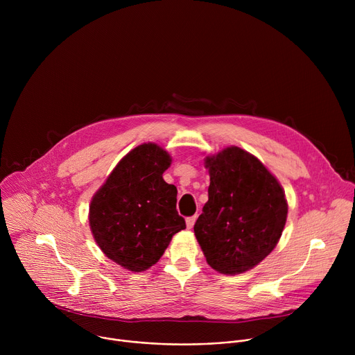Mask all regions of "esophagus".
Wrapping results in <instances>:
<instances>
[{
  "mask_svg": "<svg viewBox=\"0 0 355 355\" xmlns=\"http://www.w3.org/2000/svg\"><path fill=\"white\" fill-rule=\"evenodd\" d=\"M195 220H196V215L187 218V220H185V222H187V227H188V229H192L193 225H195Z\"/></svg>",
  "mask_w": 355,
  "mask_h": 355,
  "instance_id": "esophagus-1",
  "label": "esophagus"
}]
</instances>
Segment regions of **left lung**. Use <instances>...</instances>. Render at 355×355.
<instances>
[{"label":"left lung","instance_id":"obj_1","mask_svg":"<svg viewBox=\"0 0 355 355\" xmlns=\"http://www.w3.org/2000/svg\"><path fill=\"white\" fill-rule=\"evenodd\" d=\"M211 184L193 232L208 264L236 275L261 263L282 234L288 204L278 180L245 150L230 146L205 159Z\"/></svg>","mask_w":355,"mask_h":355}]
</instances>
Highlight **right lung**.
<instances>
[{"label": "right lung", "instance_id": "right-lung-1", "mask_svg": "<svg viewBox=\"0 0 355 355\" xmlns=\"http://www.w3.org/2000/svg\"><path fill=\"white\" fill-rule=\"evenodd\" d=\"M171 156L143 143L116 164L91 199L89 227L104 254L133 272L155 266L173 236L185 229L177 188L163 180Z\"/></svg>", "mask_w": 355, "mask_h": 355}]
</instances>
